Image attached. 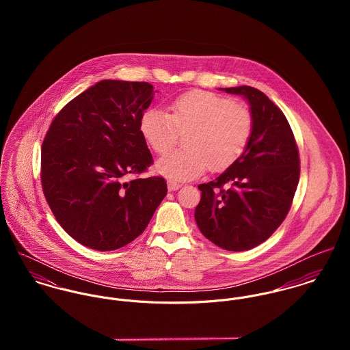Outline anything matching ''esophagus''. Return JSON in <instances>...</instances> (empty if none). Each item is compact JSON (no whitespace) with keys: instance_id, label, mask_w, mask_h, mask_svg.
Returning <instances> with one entry per match:
<instances>
[{"instance_id":"34e87169","label":"esophagus","mask_w":350,"mask_h":350,"mask_svg":"<svg viewBox=\"0 0 350 350\" xmlns=\"http://www.w3.org/2000/svg\"><path fill=\"white\" fill-rule=\"evenodd\" d=\"M167 186H168V191H175V190H178L180 187V183H176L174 180H168Z\"/></svg>"}]
</instances>
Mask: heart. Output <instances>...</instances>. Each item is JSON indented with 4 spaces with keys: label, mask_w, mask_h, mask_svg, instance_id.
I'll return each mask as SVG.
<instances>
[{
    "label": "heart",
    "mask_w": 350,
    "mask_h": 350,
    "mask_svg": "<svg viewBox=\"0 0 350 350\" xmlns=\"http://www.w3.org/2000/svg\"><path fill=\"white\" fill-rule=\"evenodd\" d=\"M140 131L150 148L160 154L174 148L179 133L187 132L185 150L171 152L156 164L159 174L182 182L198 178L207 165L215 172L232 165L250 143L253 116L244 103L194 90L171 103V114L147 110Z\"/></svg>",
    "instance_id": "1"
}]
</instances>
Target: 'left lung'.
<instances>
[{
  "instance_id": "left-lung-1",
  "label": "left lung",
  "mask_w": 350,
  "mask_h": 350,
  "mask_svg": "<svg viewBox=\"0 0 350 350\" xmlns=\"http://www.w3.org/2000/svg\"><path fill=\"white\" fill-rule=\"evenodd\" d=\"M219 90L248 100L253 131L243 154L215 180L198 186L196 221L207 240L241 252L268 240L288 214L299 182V152L286 116L262 92Z\"/></svg>"
}]
</instances>
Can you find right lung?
Masks as SVG:
<instances>
[{"label": "right lung", "instance_id": "right-lung-1", "mask_svg": "<svg viewBox=\"0 0 350 350\" xmlns=\"http://www.w3.org/2000/svg\"><path fill=\"white\" fill-rule=\"evenodd\" d=\"M153 100L148 82L103 79L70 100L42 146V187L60 226L92 250L139 237L167 194L160 176L126 182L150 167L140 121Z\"/></svg>", "mask_w": 350, "mask_h": 350}]
</instances>
